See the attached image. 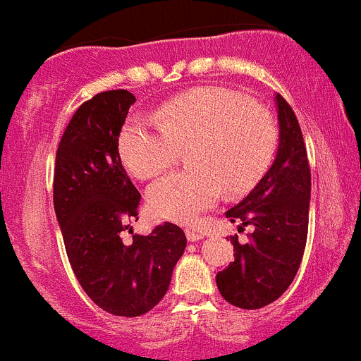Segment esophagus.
<instances>
[{"instance_id":"obj_1","label":"esophagus","mask_w":361,"mask_h":361,"mask_svg":"<svg viewBox=\"0 0 361 361\" xmlns=\"http://www.w3.org/2000/svg\"><path fill=\"white\" fill-rule=\"evenodd\" d=\"M186 237L190 242H199L200 238H204V233L199 231V229H193V228H188L186 229Z\"/></svg>"}]
</instances>
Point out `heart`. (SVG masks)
<instances>
[{"label": "heart", "mask_w": 361, "mask_h": 361, "mask_svg": "<svg viewBox=\"0 0 361 361\" xmlns=\"http://www.w3.org/2000/svg\"><path fill=\"white\" fill-rule=\"evenodd\" d=\"M269 114L228 88H197L162 106L155 117L135 116L119 135V153L130 173L155 177L193 146V170L170 173L148 188V206L161 219L193 222L220 199L257 183L275 152Z\"/></svg>", "instance_id": "obj_1"}]
</instances>
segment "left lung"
Wrapping results in <instances>:
<instances>
[{"instance_id": "left-lung-1", "label": "left lung", "mask_w": 361, "mask_h": 361, "mask_svg": "<svg viewBox=\"0 0 361 361\" xmlns=\"http://www.w3.org/2000/svg\"><path fill=\"white\" fill-rule=\"evenodd\" d=\"M279 148L250 195L226 212L231 222L253 226L250 242L231 237L235 260L216 273V288L229 304L260 309L283 295L298 273L307 240L311 171L304 137L282 95L275 94Z\"/></svg>"}]
</instances>
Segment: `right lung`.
Returning a JSON list of instances; mask_svg holds the SVG:
<instances>
[{
  "label": "right lung",
  "mask_w": 361,
  "mask_h": 361,
  "mask_svg": "<svg viewBox=\"0 0 361 361\" xmlns=\"http://www.w3.org/2000/svg\"><path fill=\"white\" fill-rule=\"evenodd\" d=\"M135 95L97 94L78 108L56 152L54 209L73 275L94 304L116 317H141L170 288L186 235L166 222L149 235L121 233L137 219L141 193L119 157V133Z\"/></svg>",
  "instance_id": "1"
}]
</instances>
